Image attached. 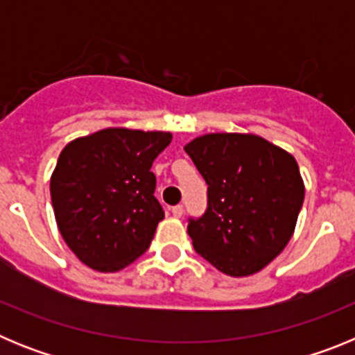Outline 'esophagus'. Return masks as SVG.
<instances>
[{
    "mask_svg": "<svg viewBox=\"0 0 355 355\" xmlns=\"http://www.w3.org/2000/svg\"><path fill=\"white\" fill-rule=\"evenodd\" d=\"M171 211H172V215L175 216V218H180V216L183 215V206H181V205H175V206H172V208H171Z\"/></svg>",
    "mask_w": 355,
    "mask_h": 355,
    "instance_id": "1",
    "label": "esophagus"
}]
</instances>
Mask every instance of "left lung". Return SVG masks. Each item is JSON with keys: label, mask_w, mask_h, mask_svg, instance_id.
<instances>
[{"label": "left lung", "mask_w": 355, "mask_h": 355, "mask_svg": "<svg viewBox=\"0 0 355 355\" xmlns=\"http://www.w3.org/2000/svg\"><path fill=\"white\" fill-rule=\"evenodd\" d=\"M208 184V208L188 220L193 249L216 270L245 277L288 245L304 202L293 156L258 135L209 133L184 146Z\"/></svg>", "instance_id": "1"}]
</instances>
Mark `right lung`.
Here are the masks:
<instances>
[{
	"mask_svg": "<svg viewBox=\"0 0 355 355\" xmlns=\"http://www.w3.org/2000/svg\"><path fill=\"white\" fill-rule=\"evenodd\" d=\"M167 131L106 128L62 149L51 175L56 225L87 266L117 272L140 258L163 220L153 162Z\"/></svg>",
	"mask_w": 355,
	"mask_h": 355,
	"instance_id": "add662e5",
	"label": "right lung"
}]
</instances>
